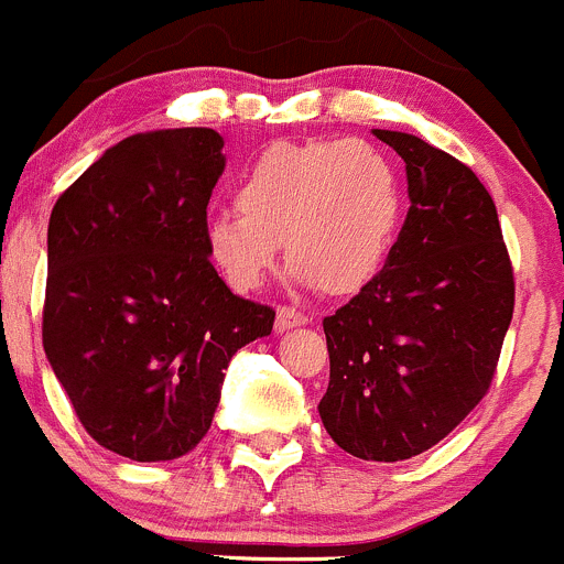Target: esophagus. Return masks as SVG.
Wrapping results in <instances>:
<instances>
[{
  "mask_svg": "<svg viewBox=\"0 0 564 564\" xmlns=\"http://www.w3.org/2000/svg\"><path fill=\"white\" fill-rule=\"evenodd\" d=\"M307 315L299 313L293 307H279L276 310V332H288V329H296V326L307 324Z\"/></svg>",
  "mask_w": 564,
  "mask_h": 564,
  "instance_id": "1",
  "label": "esophagus"
}]
</instances>
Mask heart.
I'll use <instances>...</instances> for the list:
<instances>
[{"label":"heart","mask_w":564,"mask_h":564,"mask_svg":"<svg viewBox=\"0 0 564 564\" xmlns=\"http://www.w3.org/2000/svg\"><path fill=\"white\" fill-rule=\"evenodd\" d=\"M238 210L205 218V254L224 285L251 293L276 265L326 296H351L388 265L406 193L393 160L366 141L273 143L240 176Z\"/></svg>","instance_id":"1"}]
</instances>
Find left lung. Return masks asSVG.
<instances>
[{"label":"left lung","instance_id":"1","mask_svg":"<svg viewBox=\"0 0 564 564\" xmlns=\"http://www.w3.org/2000/svg\"><path fill=\"white\" fill-rule=\"evenodd\" d=\"M373 135L404 160L410 213L382 273L324 318L318 412L343 452L399 463L437 446L485 399L514 279L479 176L417 135Z\"/></svg>","mask_w":564,"mask_h":564}]
</instances>
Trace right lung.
I'll return each instance as SVG.
<instances>
[{
  "mask_svg": "<svg viewBox=\"0 0 564 564\" xmlns=\"http://www.w3.org/2000/svg\"><path fill=\"white\" fill-rule=\"evenodd\" d=\"M221 149L207 127L124 138L50 218L46 359L85 432L135 463L193 452L232 354L273 329L276 313L235 296L207 262Z\"/></svg>",
  "mask_w": 564,
  "mask_h": 564,
  "instance_id": "obj_1",
  "label": "right lung"
}]
</instances>
